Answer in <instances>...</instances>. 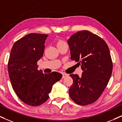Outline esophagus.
Masks as SVG:
<instances>
[{"mask_svg": "<svg viewBox=\"0 0 122 122\" xmlns=\"http://www.w3.org/2000/svg\"><path fill=\"white\" fill-rule=\"evenodd\" d=\"M67 76H68V75L66 74H65V73H63L62 74V78H65V77Z\"/></svg>", "mask_w": 122, "mask_h": 122, "instance_id": "esophagus-1", "label": "esophagus"}]
</instances>
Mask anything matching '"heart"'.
I'll return each mask as SVG.
<instances>
[{"mask_svg": "<svg viewBox=\"0 0 122 122\" xmlns=\"http://www.w3.org/2000/svg\"><path fill=\"white\" fill-rule=\"evenodd\" d=\"M64 43H66L64 41H62V40H58L57 42V46L60 45V44H64Z\"/></svg>", "mask_w": 122, "mask_h": 122, "instance_id": "obj_1", "label": "heart"}]
</instances>
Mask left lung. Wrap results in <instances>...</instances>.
I'll list each match as a JSON object with an SVG mask.
<instances>
[{
  "label": "left lung",
  "mask_w": 122,
  "mask_h": 122,
  "mask_svg": "<svg viewBox=\"0 0 122 122\" xmlns=\"http://www.w3.org/2000/svg\"><path fill=\"white\" fill-rule=\"evenodd\" d=\"M71 59L75 60L83 70L81 76L70 74L73 83L69 95L81 105L95 102L104 92L112 75V63L105 41L87 30L74 34L67 41Z\"/></svg>",
  "instance_id": "obj_1"
}]
</instances>
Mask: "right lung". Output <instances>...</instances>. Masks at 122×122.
Segmentation results:
<instances>
[{"mask_svg": "<svg viewBox=\"0 0 122 122\" xmlns=\"http://www.w3.org/2000/svg\"><path fill=\"white\" fill-rule=\"evenodd\" d=\"M46 34L31 33L14 43L8 70L13 90L25 104L36 106L49 98L52 86L62 78L61 74L43 73L37 62L43 56Z\"/></svg>", "mask_w": 122, "mask_h": 122, "instance_id": "add662e5", "label": "right lung"}]
</instances>
